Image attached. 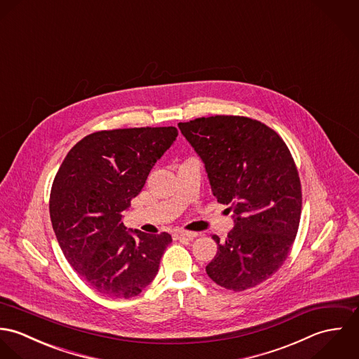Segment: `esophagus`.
<instances>
[{
    "label": "esophagus",
    "mask_w": 359,
    "mask_h": 359,
    "mask_svg": "<svg viewBox=\"0 0 359 359\" xmlns=\"http://www.w3.org/2000/svg\"><path fill=\"white\" fill-rule=\"evenodd\" d=\"M174 238L175 239H182V238L195 239V238H198V233L196 232H188V231H175L174 232Z\"/></svg>",
    "instance_id": "1"
}]
</instances>
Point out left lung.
<instances>
[{"label":"left lung","mask_w":359,"mask_h":359,"mask_svg":"<svg viewBox=\"0 0 359 359\" xmlns=\"http://www.w3.org/2000/svg\"><path fill=\"white\" fill-rule=\"evenodd\" d=\"M205 164L212 195L233 211L225 242L211 235L217 255L205 272L217 285L242 292L275 273L289 256L302 214V185L283 140L241 116L178 123Z\"/></svg>","instance_id":"left-lung-1"}]
</instances>
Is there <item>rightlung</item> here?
Segmentation results:
<instances>
[{"mask_svg": "<svg viewBox=\"0 0 359 359\" xmlns=\"http://www.w3.org/2000/svg\"><path fill=\"white\" fill-rule=\"evenodd\" d=\"M177 135L175 127L90 134L70 149L53 180L50 215L57 243L80 278L106 297L138 296L172 241L165 232L127 229L123 212Z\"/></svg>", "mask_w": 359, "mask_h": 359, "instance_id": "right-lung-1", "label": "right lung"}]
</instances>
